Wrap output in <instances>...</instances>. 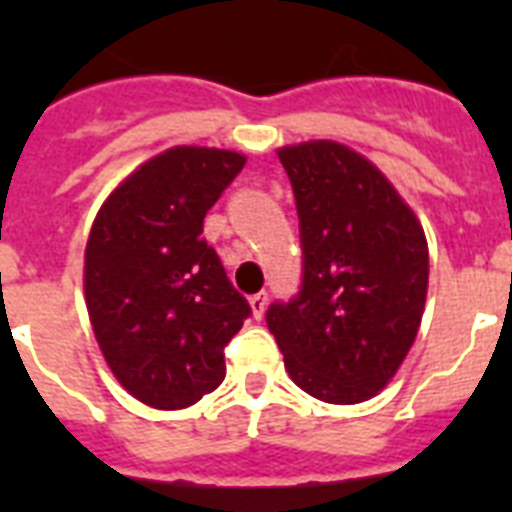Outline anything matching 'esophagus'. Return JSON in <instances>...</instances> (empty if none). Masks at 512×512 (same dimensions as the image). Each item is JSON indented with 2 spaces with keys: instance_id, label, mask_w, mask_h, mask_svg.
<instances>
[{
  "instance_id": "esophagus-1",
  "label": "esophagus",
  "mask_w": 512,
  "mask_h": 512,
  "mask_svg": "<svg viewBox=\"0 0 512 512\" xmlns=\"http://www.w3.org/2000/svg\"><path fill=\"white\" fill-rule=\"evenodd\" d=\"M249 305H252V313H255V319H260L268 308V292H257V295L249 297Z\"/></svg>"
}]
</instances>
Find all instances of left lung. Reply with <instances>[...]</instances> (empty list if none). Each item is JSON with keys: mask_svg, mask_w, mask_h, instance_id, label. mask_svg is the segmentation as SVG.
<instances>
[{"mask_svg": "<svg viewBox=\"0 0 512 512\" xmlns=\"http://www.w3.org/2000/svg\"><path fill=\"white\" fill-rule=\"evenodd\" d=\"M303 279L265 321L289 377L327 404L388 385L412 348L428 292V241L372 162L332 140L287 146Z\"/></svg>", "mask_w": 512, "mask_h": 512, "instance_id": "1", "label": "left lung"}]
</instances>
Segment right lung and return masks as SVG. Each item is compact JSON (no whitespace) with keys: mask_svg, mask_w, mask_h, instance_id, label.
Segmentation results:
<instances>
[{"mask_svg":"<svg viewBox=\"0 0 512 512\" xmlns=\"http://www.w3.org/2000/svg\"><path fill=\"white\" fill-rule=\"evenodd\" d=\"M244 156L177 146L132 172L92 223L84 295L111 372L156 409H185L223 382L225 345L249 319L204 215Z\"/></svg>","mask_w":512,"mask_h":512,"instance_id":"right-lung-1","label":"right lung"}]
</instances>
